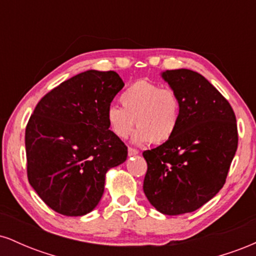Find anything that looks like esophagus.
I'll use <instances>...</instances> for the list:
<instances>
[{"mask_svg":"<svg viewBox=\"0 0 256 256\" xmlns=\"http://www.w3.org/2000/svg\"><path fill=\"white\" fill-rule=\"evenodd\" d=\"M138 150L134 148H128V156H134V155H137Z\"/></svg>","mask_w":256,"mask_h":256,"instance_id":"esophagus-1","label":"esophagus"}]
</instances>
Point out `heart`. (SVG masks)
Returning <instances> with one entry per match:
<instances>
[{
  "label": "heart",
  "mask_w": 256,
  "mask_h": 256,
  "mask_svg": "<svg viewBox=\"0 0 256 256\" xmlns=\"http://www.w3.org/2000/svg\"><path fill=\"white\" fill-rule=\"evenodd\" d=\"M119 100L122 108L112 104L106 110L108 128L116 137H128L134 122L138 128L132 140L136 144H161L171 140L177 131L180 100L171 88H160L140 79L128 85Z\"/></svg>",
  "instance_id": "heart-1"
}]
</instances>
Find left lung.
Here are the masks:
<instances>
[{
	"label": "left lung",
	"instance_id": "left-lung-1",
	"mask_svg": "<svg viewBox=\"0 0 256 256\" xmlns=\"http://www.w3.org/2000/svg\"><path fill=\"white\" fill-rule=\"evenodd\" d=\"M162 78L180 100L173 137L143 152V192L167 216L198 210L224 186L238 144L236 116L222 94L192 70H171Z\"/></svg>",
	"mask_w": 256,
	"mask_h": 256
}]
</instances>
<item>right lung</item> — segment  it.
Instances as JSON below:
<instances>
[{
  "label": "right lung",
  "instance_id": "1",
  "mask_svg": "<svg viewBox=\"0 0 256 256\" xmlns=\"http://www.w3.org/2000/svg\"><path fill=\"white\" fill-rule=\"evenodd\" d=\"M124 82L114 71L79 73L38 102L25 131L28 178L44 204L67 216L98 204L106 173L128 158L106 110Z\"/></svg>",
  "mask_w": 256,
  "mask_h": 256
}]
</instances>
